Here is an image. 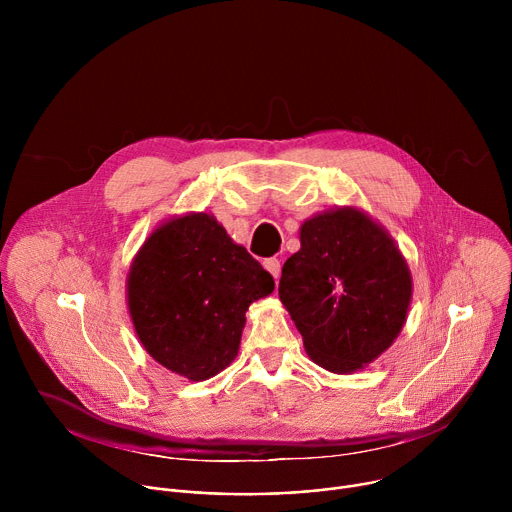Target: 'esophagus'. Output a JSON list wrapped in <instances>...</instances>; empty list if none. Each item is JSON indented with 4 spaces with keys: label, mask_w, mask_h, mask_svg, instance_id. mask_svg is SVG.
Listing matches in <instances>:
<instances>
[{
    "label": "esophagus",
    "mask_w": 512,
    "mask_h": 512,
    "mask_svg": "<svg viewBox=\"0 0 512 512\" xmlns=\"http://www.w3.org/2000/svg\"><path fill=\"white\" fill-rule=\"evenodd\" d=\"M263 267L273 275V279H277V277L281 275V261H279V259H275V257L265 259V261H263Z\"/></svg>",
    "instance_id": "esophagus-1"
}]
</instances>
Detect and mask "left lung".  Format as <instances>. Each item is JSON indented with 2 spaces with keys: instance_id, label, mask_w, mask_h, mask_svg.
<instances>
[{
  "instance_id": "left-lung-1",
  "label": "left lung",
  "mask_w": 512,
  "mask_h": 512,
  "mask_svg": "<svg viewBox=\"0 0 512 512\" xmlns=\"http://www.w3.org/2000/svg\"><path fill=\"white\" fill-rule=\"evenodd\" d=\"M302 249L281 269L279 300L306 352L332 373H352L385 352L401 332L411 275L393 239L354 208L302 225Z\"/></svg>"
}]
</instances>
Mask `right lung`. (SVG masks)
<instances>
[{"mask_svg": "<svg viewBox=\"0 0 512 512\" xmlns=\"http://www.w3.org/2000/svg\"><path fill=\"white\" fill-rule=\"evenodd\" d=\"M273 277L206 212L172 218L137 253L127 300L135 332L160 364L204 381L237 356L245 312Z\"/></svg>", "mask_w": 512, "mask_h": 512, "instance_id": "1", "label": "right lung"}]
</instances>
